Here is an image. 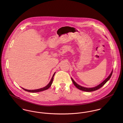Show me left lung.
I'll list each match as a JSON object with an SVG mask.
<instances>
[{
	"mask_svg": "<svg viewBox=\"0 0 123 123\" xmlns=\"http://www.w3.org/2000/svg\"><path fill=\"white\" fill-rule=\"evenodd\" d=\"M112 73H113V70H112L111 73L109 74V75L107 77V78H106L105 79V80L102 82H101L100 84H99V85H98V86H96V87H93V88H86V87H82V86H81L80 85H79V84H78L73 80L72 78H71V80L73 82V83L74 84V86L76 87L77 88H78V89L81 90H82V91H86V92H91V91H95L96 90H98V89L99 88H101L103 86H104L106 82L110 79L111 76H112Z\"/></svg>",
	"mask_w": 123,
	"mask_h": 123,
	"instance_id": "8db88e82",
	"label": "left lung"
}]
</instances>
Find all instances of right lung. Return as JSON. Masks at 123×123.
<instances>
[{"label": "right lung", "mask_w": 123, "mask_h": 123, "mask_svg": "<svg viewBox=\"0 0 123 123\" xmlns=\"http://www.w3.org/2000/svg\"><path fill=\"white\" fill-rule=\"evenodd\" d=\"M55 74V72H54V73L53 74V77L50 81V82L48 83V84L45 87H43V88H39V89H34V90H29V89H25L24 88H22L24 90H25V91H28V92H32V93H35V92H41V91H44V90H47V89H48L49 88H50L52 84V83H53V77L54 76V75Z\"/></svg>", "instance_id": "1"}]
</instances>
